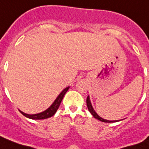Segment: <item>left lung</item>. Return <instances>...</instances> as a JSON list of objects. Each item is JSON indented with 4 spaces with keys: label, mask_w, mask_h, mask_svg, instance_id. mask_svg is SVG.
<instances>
[{
    "label": "left lung",
    "mask_w": 149,
    "mask_h": 149,
    "mask_svg": "<svg viewBox=\"0 0 149 149\" xmlns=\"http://www.w3.org/2000/svg\"><path fill=\"white\" fill-rule=\"evenodd\" d=\"M86 102H87V107H88V111H90V113H91L94 118H95L96 119L100 120L101 122H118V121H109V120H106L102 118L101 117H100L98 114L95 113V111H94V109L92 107V106L91 104V101H90V99H89V96L87 97V100H86Z\"/></svg>",
    "instance_id": "obj_1"
}]
</instances>
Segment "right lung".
<instances>
[{
	"instance_id": "obj_1",
	"label": "right lung",
	"mask_w": 149,
	"mask_h": 149,
	"mask_svg": "<svg viewBox=\"0 0 149 149\" xmlns=\"http://www.w3.org/2000/svg\"><path fill=\"white\" fill-rule=\"evenodd\" d=\"M69 87H67L66 88H65L63 91H61L60 93V95H58V98L55 100V101L54 102L52 105L49 107V108L46 110L45 111L43 112H41L39 114H25L24 112H21V114L23 115H24L25 117H27L28 118H31V119H46V118H50V117H52L54 114L56 113V111L58 109L59 107V106H60L61 102V100H63V97L65 95L67 91L69 90Z\"/></svg>"
}]
</instances>
